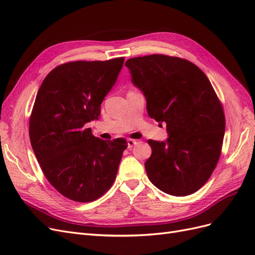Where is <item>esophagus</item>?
I'll return each instance as SVG.
<instances>
[{
	"label": "esophagus",
	"mask_w": 255,
	"mask_h": 255,
	"mask_svg": "<svg viewBox=\"0 0 255 255\" xmlns=\"http://www.w3.org/2000/svg\"><path fill=\"white\" fill-rule=\"evenodd\" d=\"M137 143V140H135V139H128V148H132V146H134L135 144Z\"/></svg>",
	"instance_id": "obj_1"
}]
</instances>
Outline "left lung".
Segmentation results:
<instances>
[{"instance_id": "left-lung-1", "label": "left lung", "mask_w": 255, "mask_h": 255, "mask_svg": "<svg viewBox=\"0 0 255 255\" xmlns=\"http://www.w3.org/2000/svg\"><path fill=\"white\" fill-rule=\"evenodd\" d=\"M126 66L143 92L150 117L167 125V141L148 140L149 180L168 195L194 194L218 164L226 129L225 112L210 80L191 61L164 54L129 58Z\"/></svg>"}]
</instances>
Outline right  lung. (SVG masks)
<instances>
[{"mask_svg":"<svg viewBox=\"0 0 255 255\" xmlns=\"http://www.w3.org/2000/svg\"><path fill=\"white\" fill-rule=\"evenodd\" d=\"M125 63L68 61L45 76L29 117V139L43 174L60 195L75 202L102 197L116 180L125 138L103 140L85 125L101 104Z\"/></svg>","mask_w":255,"mask_h":255,"instance_id":"right-lung-1","label":"right lung"}]
</instances>
